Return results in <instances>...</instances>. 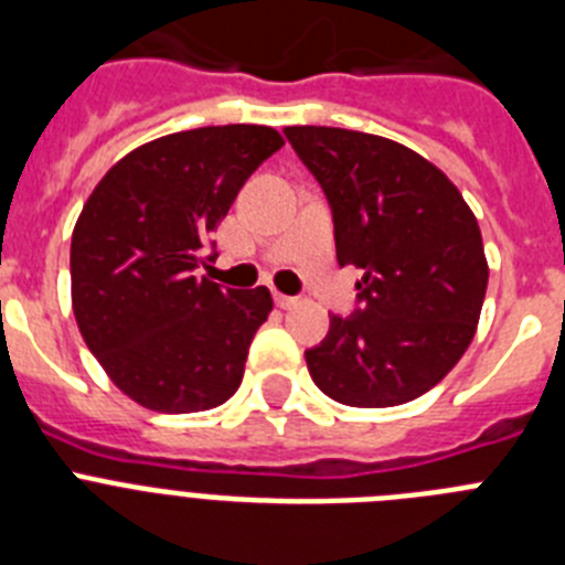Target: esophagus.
<instances>
[{
  "mask_svg": "<svg viewBox=\"0 0 565 565\" xmlns=\"http://www.w3.org/2000/svg\"><path fill=\"white\" fill-rule=\"evenodd\" d=\"M274 302H277L282 311H288V308L297 306V297H288V294H274Z\"/></svg>",
  "mask_w": 565,
  "mask_h": 565,
  "instance_id": "esophagus-1",
  "label": "esophagus"
}]
</instances>
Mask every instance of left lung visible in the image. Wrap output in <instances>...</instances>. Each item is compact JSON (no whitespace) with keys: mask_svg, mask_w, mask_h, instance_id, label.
Listing matches in <instances>:
<instances>
[{"mask_svg":"<svg viewBox=\"0 0 565 565\" xmlns=\"http://www.w3.org/2000/svg\"><path fill=\"white\" fill-rule=\"evenodd\" d=\"M333 214L339 266L362 268L353 313L306 351L319 391L393 407L436 387L476 337L487 294L481 228L450 178L379 135L286 127Z\"/></svg>","mask_w":565,"mask_h":565,"instance_id":"8db88e82","label":"left lung"}]
</instances>
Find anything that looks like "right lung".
Returning a JSON list of instances; mask_svg holds the SVG:
<instances>
[{
  "mask_svg": "<svg viewBox=\"0 0 565 565\" xmlns=\"http://www.w3.org/2000/svg\"><path fill=\"white\" fill-rule=\"evenodd\" d=\"M279 147L277 129L257 124L163 135L124 154L84 203L70 246L73 313L132 402L198 413L237 393L271 294L194 274L217 257L212 232Z\"/></svg>",
  "mask_w": 565,
  "mask_h": 565,
  "instance_id": "right-lung-1",
  "label": "right lung"
}]
</instances>
